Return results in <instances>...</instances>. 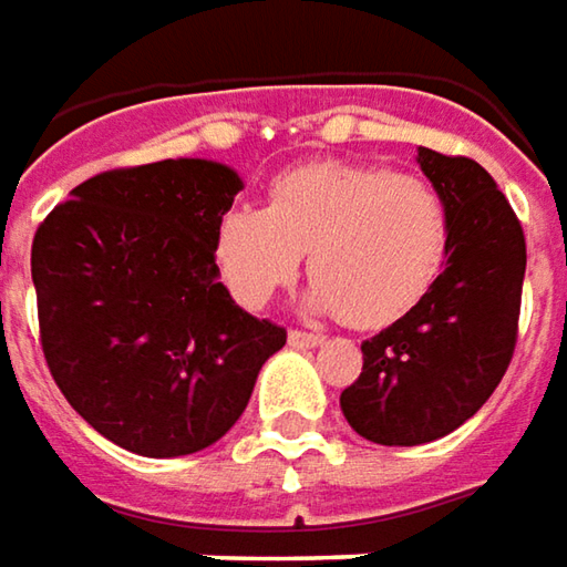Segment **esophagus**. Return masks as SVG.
Returning a JSON list of instances; mask_svg holds the SVG:
<instances>
[{"mask_svg":"<svg viewBox=\"0 0 567 567\" xmlns=\"http://www.w3.org/2000/svg\"><path fill=\"white\" fill-rule=\"evenodd\" d=\"M290 346H296V349H315V346L324 343V337L321 333H309V330H290Z\"/></svg>","mask_w":567,"mask_h":567,"instance_id":"obj_1","label":"esophagus"}]
</instances>
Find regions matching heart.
I'll list each match as a JSON object with an SVG mask.
<instances>
[{
	"instance_id": "1",
	"label": "heart",
	"mask_w": 567,
	"mask_h": 567,
	"mask_svg": "<svg viewBox=\"0 0 567 567\" xmlns=\"http://www.w3.org/2000/svg\"><path fill=\"white\" fill-rule=\"evenodd\" d=\"M450 237V208L427 181L318 162L277 177L268 208L224 212L215 261L234 299L258 309L290 284L309 249L311 302L349 328L374 330L431 292Z\"/></svg>"
}]
</instances>
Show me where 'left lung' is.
<instances>
[{
    "instance_id": "left-lung-1",
    "label": "left lung",
    "mask_w": 567,
    "mask_h": 567,
    "mask_svg": "<svg viewBox=\"0 0 567 567\" xmlns=\"http://www.w3.org/2000/svg\"><path fill=\"white\" fill-rule=\"evenodd\" d=\"M450 208V256L431 292L362 343V374L340 396L352 431L421 446L462 427L512 362L527 265L522 221L496 181L465 155L417 150Z\"/></svg>"
}]
</instances>
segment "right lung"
<instances>
[{
    "label": "right lung",
    "mask_w": 567,
    "mask_h": 567,
    "mask_svg": "<svg viewBox=\"0 0 567 567\" xmlns=\"http://www.w3.org/2000/svg\"><path fill=\"white\" fill-rule=\"evenodd\" d=\"M237 171L165 158L102 171L37 227L30 271L52 381L93 431L150 458L221 440L287 330L218 280Z\"/></svg>",
    "instance_id": "obj_1"
}]
</instances>
